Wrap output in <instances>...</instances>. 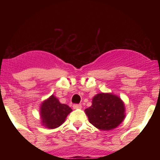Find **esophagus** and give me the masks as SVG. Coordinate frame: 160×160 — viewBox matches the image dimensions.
I'll return each mask as SVG.
<instances>
[{"instance_id":"1","label":"esophagus","mask_w":160,"mask_h":160,"mask_svg":"<svg viewBox=\"0 0 160 160\" xmlns=\"http://www.w3.org/2000/svg\"><path fill=\"white\" fill-rule=\"evenodd\" d=\"M72 108H73V109L81 108L82 105L80 104H73V105H72Z\"/></svg>"}]
</instances>
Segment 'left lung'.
I'll return each instance as SVG.
<instances>
[{
	"label": "left lung",
	"instance_id": "left-lung-1",
	"mask_svg": "<svg viewBox=\"0 0 160 160\" xmlns=\"http://www.w3.org/2000/svg\"><path fill=\"white\" fill-rule=\"evenodd\" d=\"M90 123L101 130H111L125 118V105L112 93H98L93 97L92 105L85 110Z\"/></svg>",
	"mask_w": 160,
	"mask_h": 160
}]
</instances>
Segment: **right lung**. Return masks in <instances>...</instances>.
Segmentation results:
<instances>
[{"label":"right lung","mask_w":160,"mask_h":160,"mask_svg":"<svg viewBox=\"0 0 160 160\" xmlns=\"http://www.w3.org/2000/svg\"><path fill=\"white\" fill-rule=\"evenodd\" d=\"M72 109L65 104L59 103V100L52 95L41 106V117L42 123L49 128L60 126Z\"/></svg>","instance_id":"add662e5"}]
</instances>
